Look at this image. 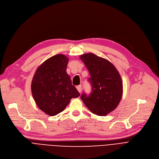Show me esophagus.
I'll use <instances>...</instances> for the list:
<instances>
[{
    "mask_svg": "<svg viewBox=\"0 0 159 159\" xmlns=\"http://www.w3.org/2000/svg\"><path fill=\"white\" fill-rule=\"evenodd\" d=\"M76 89H77V90L78 91L79 93H80L81 91V85H78L76 87Z\"/></svg>",
    "mask_w": 159,
    "mask_h": 159,
    "instance_id": "1",
    "label": "esophagus"
}]
</instances>
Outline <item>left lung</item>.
<instances>
[{
    "label": "left lung",
    "mask_w": 159,
    "mask_h": 159,
    "mask_svg": "<svg viewBox=\"0 0 159 159\" xmlns=\"http://www.w3.org/2000/svg\"><path fill=\"white\" fill-rule=\"evenodd\" d=\"M90 78L91 93L81 94V99L93 113L104 116L115 110L123 95V82L120 75L112 63L93 53L80 56Z\"/></svg>",
    "instance_id": "obj_1"
}]
</instances>
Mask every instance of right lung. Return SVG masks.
Here are the masks:
<instances>
[{"label": "right lung", "instance_id": "obj_1", "mask_svg": "<svg viewBox=\"0 0 159 159\" xmlns=\"http://www.w3.org/2000/svg\"><path fill=\"white\" fill-rule=\"evenodd\" d=\"M68 58L58 54L47 59L37 68L32 80L31 91L38 107L51 116L65 109L72 98L80 94L66 73Z\"/></svg>", "mask_w": 159, "mask_h": 159}]
</instances>
